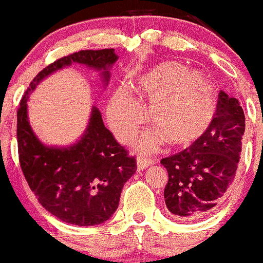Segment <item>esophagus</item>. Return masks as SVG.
Wrapping results in <instances>:
<instances>
[{"label":"esophagus","instance_id":"obj_1","mask_svg":"<svg viewBox=\"0 0 263 263\" xmlns=\"http://www.w3.org/2000/svg\"><path fill=\"white\" fill-rule=\"evenodd\" d=\"M153 163H154L153 159L144 158V156H139V158H137V168H139V169L147 168V166L151 165Z\"/></svg>","mask_w":263,"mask_h":263}]
</instances>
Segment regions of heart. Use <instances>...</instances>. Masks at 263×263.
Here are the masks:
<instances>
[{"mask_svg": "<svg viewBox=\"0 0 263 263\" xmlns=\"http://www.w3.org/2000/svg\"><path fill=\"white\" fill-rule=\"evenodd\" d=\"M136 92L151 100L148 118L158 132L139 141L150 150L163 141L174 146H188L210 129L215 118V99L210 82L198 71L188 72L181 63L164 62L150 68L136 82ZM108 117L122 139H128L144 121L134 92L121 87L110 100Z\"/></svg>", "mask_w": 263, "mask_h": 263, "instance_id": "1", "label": "heart"}]
</instances>
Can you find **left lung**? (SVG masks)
<instances>
[{"mask_svg": "<svg viewBox=\"0 0 263 263\" xmlns=\"http://www.w3.org/2000/svg\"><path fill=\"white\" fill-rule=\"evenodd\" d=\"M245 129L239 102L220 91L210 129L190 147L161 159L169 177L165 205L176 219H201L221 205L234 182Z\"/></svg>", "mask_w": 263, "mask_h": 263, "instance_id": "obj_1", "label": "left lung"}]
</instances>
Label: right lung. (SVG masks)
I'll list each match as a JSON object with an SVG mask.
<instances>
[{"label": "right lung", "instance_id": "obj_1", "mask_svg": "<svg viewBox=\"0 0 263 263\" xmlns=\"http://www.w3.org/2000/svg\"><path fill=\"white\" fill-rule=\"evenodd\" d=\"M118 60L115 49L80 50L58 58L41 71L23 95L17 109V150L21 171L39 203L62 221L91 227L107 221L117 210L122 188L136 171V159L105 128L98 108L78 144L67 148L47 147L36 139L28 121L26 102L44 78L71 63L103 70Z\"/></svg>", "mask_w": 263, "mask_h": 263}]
</instances>
